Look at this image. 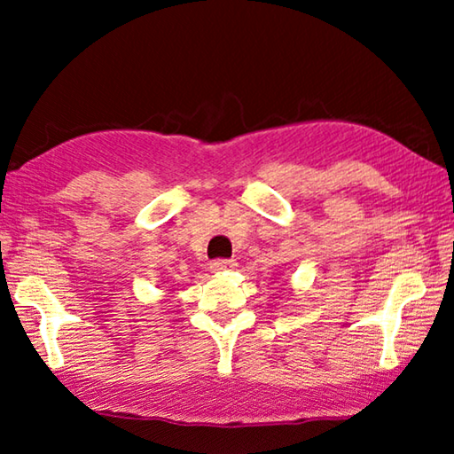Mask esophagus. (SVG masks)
<instances>
[{
  "label": "esophagus",
  "mask_w": 454,
  "mask_h": 454,
  "mask_svg": "<svg viewBox=\"0 0 454 454\" xmlns=\"http://www.w3.org/2000/svg\"><path fill=\"white\" fill-rule=\"evenodd\" d=\"M236 266L234 260H228V258H218V260H212L210 262V270L214 272H222V270H232Z\"/></svg>",
  "instance_id": "obj_1"
}]
</instances>
